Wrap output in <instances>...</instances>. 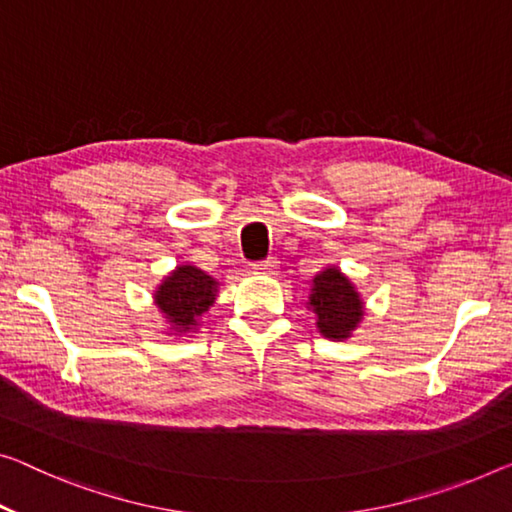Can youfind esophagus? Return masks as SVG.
<instances>
[{"label":"esophagus","mask_w":512,"mask_h":512,"mask_svg":"<svg viewBox=\"0 0 512 512\" xmlns=\"http://www.w3.org/2000/svg\"><path fill=\"white\" fill-rule=\"evenodd\" d=\"M278 266H280L278 259H276V257H269V259H264V262L253 264V269H255L257 273H264V276H273V273L278 271Z\"/></svg>","instance_id":"34e87169"}]
</instances>
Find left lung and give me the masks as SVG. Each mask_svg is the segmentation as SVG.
Listing matches in <instances>:
<instances>
[{
  "label": "left lung",
  "mask_w": 512,
  "mask_h": 512,
  "mask_svg": "<svg viewBox=\"0 0 512 512\" xmlns=\"http://www.w3.org/2000/svg\"><path fill=\"white\" fill-rule=\"evenodd\" d=\"M305 308L315 315L317 331L333 342L352 338L365 317V301L361 292L335 264L324 266L312 278Z\"/></svg>",
  "instance_id": "8db88e82"
}]
</instances>
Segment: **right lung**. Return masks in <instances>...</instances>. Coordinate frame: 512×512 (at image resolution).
<instances>
[{
    "instance_id": "add662e5",
    "label": "right lung",
    "mask_w": 512,
    "mask_h": 512,
    "mask_svg": "<svg viewBox=\"0 0 512 512\" xmlns=\"http://www.w3.org/2000/svg\"><path fill=\"white\" fill-rule=\"evenodd\" d=\"M220 282L195 264H177L151 294V303L165 322V333L174 340L193 338L202 326V315L216 303Z\"/></svg>"
}]
</instances>
